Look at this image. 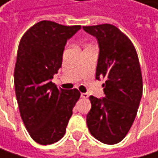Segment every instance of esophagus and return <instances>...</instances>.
Returning <instances> with one entry per match:
<instances>
[{
  "mask_svg": "<svg viewBox=\"0 0 158 158\" xmlns=\"http://www.w3.org/2000/svg\"><path fill=\"white\" fill-rule=\"evenodd\" d=\"M81 97L82 98H88V94H87V93H81Z\"/></svg>",
  "mask_w": 158,
  "mask_h": 158,
  "instance_id": "obj_1",
  "label": "esophagus"
}]
</instances>
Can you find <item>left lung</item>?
<instances>
[{"mask_svg":"<svg viewBox=\"0 0 158 158\" xmlns=\"http://www.w3.org/2000/svg\"><path fill=\"white\" fill-rule=\"evenodd\" d=\"M96 37L99 47L96 78H105L104 97L91 96L92 107L86 117L88 129L105 144L120 142L135 118L142 97V76L132 41L113 24L83 26Z\"/></svg>","mask_w":158,"mask_h":158,"instance_id":"left-lung-1","label":"left lung"}]
</instances>
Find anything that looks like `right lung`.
I'll use <instances>...</instances> for the list:
<instances>
[{"label": "right lung", "instance_id": "1", "mask_svg": "<svg viewBox=\"0 0 158 158\" xmlns=\"http://www.w3.org/2000/svg\"><path fill=\"white\" fill-rule=\"evenodd\" d=\"M81 28L41 21L20 41L14 70L16 98L25 128L39 144H53L64 135L81 97L77 89H58L52 82L61 67L66 42Z\"/></svg>", "mask_w": 158, "mask_h": 158}]
</instances>
